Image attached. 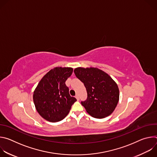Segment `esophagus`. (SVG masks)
Wrapping results in <instances>:
<instances>
[{
    "mask_svg": "<svg viewBox=\"0 0 157 157\" xmlns=\"http://www.w3.org/2000/svg\"><path fill=\"white\" fill-rule=\"evenodd\" d=\"M75 97H76V98L77 99V100H78V101H79V95H78V94H76Z\"/></svg>",
    "mask_w": 157,
    "mask_h": 157,
    "instance_id": "1",
    "label": "esophagus"
}]
</instances>
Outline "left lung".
Listing matches in <instances>:
<instances>
[{"label": "left lung", "mask_w": 157, "mask_h": 157, "mask_svg": "<svg viewBox=\"0 0 157 157\" xmlns=\"http://www.w3.org/2000/svg\"><path fill=\"white\" fill-rule=\"evenodd\" d=\"M76 76L84 83L87 98L81 104L87 113L97 119L109 116L116 109L119 99L116 82L104 71L96 68H77Z\"/></svg>", "instance_id": "1"}]
</instances>
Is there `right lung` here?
<instances>
[{
    "mask_svg": "<svg viewBox=\"0 0 157 157\" xmlns=\"http://www.w3.org/2000/svg\"><path fill=\"white\" fill-rule=\"evenodd\" d=\"M72 68L56 67L44 75L33 93V102L38 114L45 120L56 122L70 113L76 99L71 97L65 82L73 73Z\"/></svg>",
    "mask_w": 157,
    "mask_h": 157,
    "instance_id": "obj_1",
    "label": "right lung"
}]
</instances>
